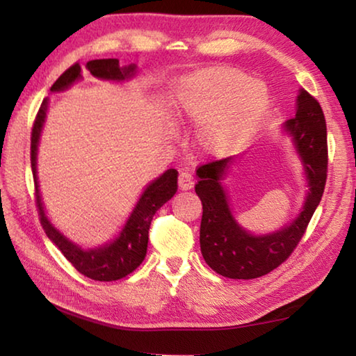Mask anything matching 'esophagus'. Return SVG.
Wrapping results in <instances>:
<instances>
[{
  "label": "esophagus",
  "instance_id": "obj_1",
  "mask_svg": "<svg viewBox=\"0 0 356 356\" xmlns=\"http://www.w3.org/2000/svg\"><path fill=\"white\" fill-rule=\"evenodd\" d=\"M195 186V179L190 172H180L179 174V188L180 190H191Z\"/></svg>",
  "mask_w": 356,
  "mask_h": 356
}]
</instances>
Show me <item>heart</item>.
<instances>
[{"label":"heart","mask_w":356,"mask_h":356,"mask_svg":"<svg viewBox=\"0 0 356 356\" xmlns=\"http://www.w3.org/2000/svg\"><path fill=\"white\" fill-rule=\"evenodd\" d=\"M268 108L267 86L242 70L215 65L184 78L174 100V122L196 124L195 144L209 156H226L250 140Z\"/></svg>","instance_id":"heart-1"}]
</instances>
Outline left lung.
Segmentation results:
<instances>
[{
  "mask_svg": "<svg viewBox=\"0 0 356 356\" xmlns=\"http://www.w3.org/2000/svg\"><path fill=\"white\" fill-rule=\"evenodd\" d=\"M286 127L303 160L311 188L298 218L278 232L254 237L234 220L220 182L231 159L209 161L196 170L200 180L195 190L202 202L201 252L209 267L226 278H259L287 261L322 200L328 172L327 122L321 104L305 89L298 95L297 114Z\"/></svg>",
  "mask_w": 356,
  "mask_h": 356,
  "instance_id": "8db88e82",
  "label": "left lung"
}]
</instances>
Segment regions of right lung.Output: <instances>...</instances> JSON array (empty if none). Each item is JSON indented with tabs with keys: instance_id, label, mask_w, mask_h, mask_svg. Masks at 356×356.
Returning a JSON list of instances; mask_svg holds the SVG:
<instances>
[{
	"instance_id": "obj_1",
	"label": "right lung",
	"mask_w": 356,
	"mask_h": 356,
	"mask_svg": "<svg viewBox=\"0 0 356 356\" xmlns=\"http://www.w3.org/2000/svg\"><path fill=\"white\" fill-rule=\"evenodd\" d=\"M86 69L94 76L104 78V80H125L134 75L135 65L129 67H120L119 59H92L86 64ZM81 76L80 64L74 65L64 72V74L53 83L51 91H63L69 88L72 83L76 81ZM47 100L42 102L38 111V116L34 119L31 130V168L34 176L35 186V207L39 212L40 225L44 227L47 237L55 243L64 257L74 265L81 275L88 276L94 281H116L130 275L134 270L140 267L141 262L146 257L147 240H149V227L154 215L166 201L176 195L177 191V171L168 170L163 176L154 180L138 201L136 207L131 212L127 225L122 229L120 236L113 243L104 246V248L84 251L78 248L76 245L70 243L67 238L59 234L51 222L47 220L44 207L40 202L38 177H35V156H38V143L39 135L45 120Z\"/></svg>"
}]
</instances>
